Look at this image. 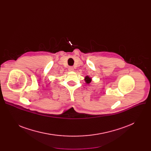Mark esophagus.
<instances>
[{"label":"esophagus","instance_id":"esophagus-1","mask_svg":"<svg viewBox=\"0 0 151 151\" xmlns=\"http://www.w3.org/2000/svg\"><path fill=\"white\" fill-rule=\"evenodd\" d=\"M68 70H69L70 71H73L74 68H73V67H70L68 68Z\"/></svg>","mask_w":151,"mask_h":151}]
</instances>
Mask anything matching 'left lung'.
Returning <instances> with one entry per match:
<instances>
[{
    "instance_id": "1",
    "label": "left lung",
    "mask_w": 151,
    "mask_h": 151,
    "mask_svg": "<svg viewBox=\"0 0 151 151\" xmlns=\"http://www.w3.org/2000/svg\"><path fill=\"white\" fill-rule=\"evenodd\" d=\"M85 81H86V82L87 83H91V78H90L89 76H86V78H85Z\"/></svg>"
}]
</instances>
